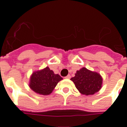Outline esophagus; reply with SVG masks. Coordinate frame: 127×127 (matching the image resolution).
Returning a JSON list of instances; mask_svg holds the SVG:
<instances>
[{"label":"esophagus","mask_w":127,"mask_h":127,"mask_svg":"<svg viewBox=\"0 0 127 127\" xmlns=\"http://www.w3.org/2000/svg\"><path fill=\"white\" fill-rule=\"evenodd\" d=\"M65 79H70V75H67V76H65Z\"/></svg>","instance_id":"esophagus-1"}]
</instances>
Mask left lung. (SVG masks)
<instances>
[{
  "instance_id": "obj_1",
  "label": "left lung",
  "mask_w": 127,
  "mask_h": 127,
  "mask_svg": "<svg viewBox=\"0 0 127 127\" xmlns=\"http://www.w3.org/2000/svg\"><path fill=\"white\" fill-rule=\"evenodd\" d=\"M70 80L74 82L76 88L82 94L94 95L101 88L102 78L99 74L90 71L83 67L77 70L75 76Z\"/></svg>"
}]
</instances>
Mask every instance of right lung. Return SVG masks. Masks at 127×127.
I'll list each match as a JSON object with an SVG mask.
<instances>
[{"label": "right lung", "instance_id": "add662e5", "mask_svg": "<svg viewBox=\"0 0 127 127\" xmlns=\"http://www.w3.org/2000/svg\"><path fill=\"white\" fill-rule=\"evenodd\" d=\"M62 77L58 74H54L49 67L32 74L30 78V87L35 92L46 95L52 92Z\"/></svg>", "mask_w": 127, "mask_h": 127}]
</instances>
